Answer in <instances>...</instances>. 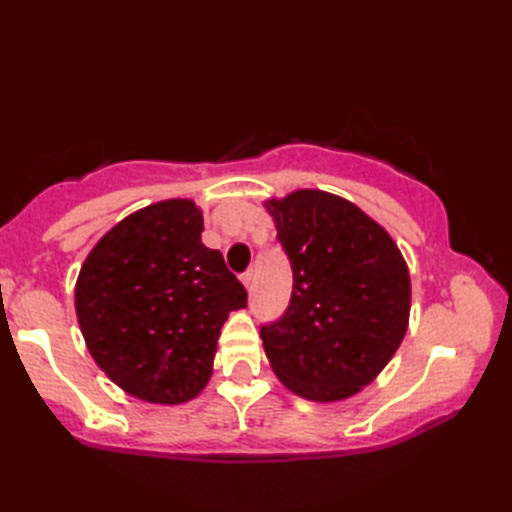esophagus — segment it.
Returning <instances> with one entry per match:
<instances>
[{"instance_id":"obj_1","label":"esophagus","mask_w":512,"mask_h":512,"mask_svg":"<svg viewBox=\"0 0 512 512\" xmlns=\"http://www.w3.org/2000/svg\"><path fill=\"white\" fill-rule=\"evenodd\" d=\"M242 284H244L248 290H253V270H246V273L242 275Z\"/></svg>"}]
</instances>
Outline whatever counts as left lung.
<instances>
[{
	"label": "left lung",
	"instance_id": "8db88e82",
	"mask_svg": "<svg viewBox=\"0 0 512 512\" xmlns=\"http://www.w3.org/2000/svg\"><path fill=\"white\" fill-rule=\"evenodd\" d=\"M292 295L259 325L281 383L308 400H343L372 383L407 332L411 284L394 239L332 193L270 200Z\"/></svg>",
	"mask_w": 512,
	"mask_h": 512
}]
</instances>
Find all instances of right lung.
<instances>
[{
    "mask_svg": "<svg viewBox=\"0 0 512 512\" xmlns=\"http://www.w3.org/2000/svg\"><path fill=\"white\" fill-rule=\"evenodd\" d=\"M202 228L191 200L151 204L118 222L79 273L74 306L88 350L136 398L198 396L228 312L246 308V288L200 242Z\"/></svg>",
    "mask_w": 512,
    "mask_h": 512,
    "instance_id": "obj_1",
    "label": "right lung"
}]
</instances>
